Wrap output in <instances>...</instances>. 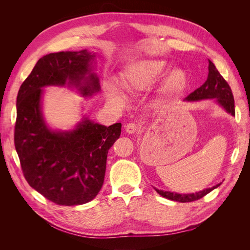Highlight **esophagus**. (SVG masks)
<instances>
[{"label":"esophagus","mask_w":250,"mask_h":250,"mask_svg":"<svg viewBox=\"0 0 250 250\" xmlns=\"http://www.w3.org/2000/svg\"><path fill=\"white\" fill-rule=\"evenodd\" d=\"M125 129H126V132L129 133V134H133L137 132V129H138V125L135 123H128L126 126H125Z\"/></svg>","instance_id":"obj_1"}]
</instances>
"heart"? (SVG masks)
Here are the masks:
<instances>
[{"instance_id": "heart-1", "label": "heart", "mask_w": 250, "mask_h": 250, "mask_svg": "<svg viewBox=\"0 0 250 250\" xmlns=\"http://www.w3.org/2000/svg\"><path fill=\"white\" fill-rule=\"evenodd\" d=\"M169 63L162 59H143L133 62L123 72L121 85L129 93H140L149 89L168 69ZM188 83V74L181 67H173L166 73L160 83V94L168 97L179 94ZM108 99L123 103L125 97L116 82L108 81L105 86Z\"/></svg>"}]
</instances>
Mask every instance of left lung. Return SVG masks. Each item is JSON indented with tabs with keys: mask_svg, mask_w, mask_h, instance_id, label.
Listing matches in <instances>:
<instances>
[{
	"mask_svg": "<svg viewBox=\"0 0 250 250\" xmlns=\"http://www.w3.org/2000/svg\"><path fill=\"white\" fill-rule=\"evenodd\" d=\"M208 99H214L226 112L230 113L231 116H234V100L231 89L229 85V83L224 80V78L221 76V74L218 72L215 64L211 62L210 60H208V75L207 81L204 82L200 87L195 89L193 93L188 95L184 101L194 102ZM219 186H220V184H218L211 188H204V190L199 192L188 194L173 193L169 191L158 190L156 188H154L158 194L167 199L178 202H191L202 198L203 196H206Z\"/></svg>",
	"mask_w": 250,
	"mask_h": 250,
	"instance_id": "1",
	"label": "left lung"
}]
</instances>
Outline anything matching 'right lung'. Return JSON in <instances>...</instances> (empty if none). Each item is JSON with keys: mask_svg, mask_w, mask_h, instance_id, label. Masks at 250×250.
<instances>
[{"mask_svg": "<svg viewBox=\"0 0 250 250\" xmlns=\"http://www.w3.org/2000/svg\"><path fill=\"white\" fill-rule=\"evenodd\" d=\"M95 53H51L36 62L17 98L14 145L30 187L59 206H80L101 190L109 148L122 124L104 126L85 115L71 130L52 129L42 116L43 87L69 86L82 97L99 93Z\"/></svg>", "mask_w": 250, "mask_h": 250, "instance_id": "obj_1", "label": "right lung"}]
</instances>
